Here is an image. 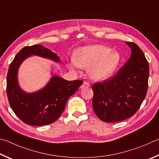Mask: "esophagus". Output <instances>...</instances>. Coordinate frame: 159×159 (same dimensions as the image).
<instances>
[{"label":"esophagus","mask_w":159,"mask_h":159,"mask_svg":"<svg viewBox=\"0 0 159 159\" xmlns=\"http://www.w3.org/2000/svg\"><path fill=\"white\" fill-rule=\"evenodd\" d=\"M89 83L87 82H84L81 87H80V89H87L88 87H89Z\"/></svg>","instance_id":"obj_1"}]
</instances>
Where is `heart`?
Masks as SVG:
<instances>
[{
  "label": "heart",
  "instance_id": "heart-1",
  "mask_svg": "<svg viewBox=\"0 0 159 159\" xmlns=\"http://www.w3.org/2000/svg\"><path fill=\"white\" fill-rule=\"evenodd\" d=\"M118 52L101 44L80 47L75 52L73 61L69 64L74 70L75 66L89 69V76L94 80L102 81L110 77L121 62Z\"/></svg>",
  "mask_w": 159,
  "mask_h": 159
}]
</instances>
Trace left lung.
<instances>
[{
    "instance_id": "1",
    "label": "left lung",
    "mask_w": 159,
    "mask_h": 159,
    "mask_svg": "<svg viewBox=\"0 0 159 159\" xmlns=\"http://www.w3.org/2000/svg\"><path fill=\"white\" fill-rule=\"evenodd\" d=\"M131 55L115 76L94 83L92 105L102 121L125 120L137 112L148 89L149 68L143 52L137 44L126 42Z\"/></svg>"
}]
</instances>
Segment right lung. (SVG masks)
I'll list each match as a JSON object with an SVG mask.
<instances>
[{"label":"right lung","mask_w":159,"mask_h":159,"mask_svg":"<svg viewBox=\"0 0 159 159\" xmlns=\"http://www.w3.org/2000/svg\"><path fill=\"white\" fill-rule=\"evenodd\" d=\"M31 56L61 63L57 54L41 44L24 47L10 65L7 95L11 108L22 121L30 126H43L54 123L60 117L68 98L76 92L83 81H68L52 75L45 87L35 92L27 93L19 87L18 71L22 62Z\"/></svg>","instance_id":"right-lung-1"}]
</instances>
